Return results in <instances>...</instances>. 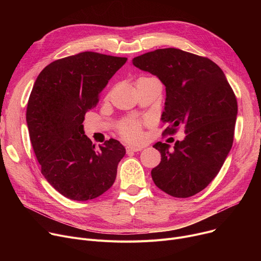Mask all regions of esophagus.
I'll return each instance as SVG.
<instances>
[{"label":"esophagus","mask_w":261,"mask_h":261,"mask_svg":"<svg viewBox=\"0 0 261 261\" xmlns=\"http://www.w3.org/2000/svg\"><path fill=\"white\" fill-rule=\"evenodd\" d=\"M126 150H127V153H130V152H138V151H141V150H143V148H142V147L127 146V147H126Z\"/></svg>","instance_id":"obj_1"}]
</instances>
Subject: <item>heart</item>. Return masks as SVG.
<instances>
[{"mask_svg": "<svg viewBox=\"0 0 261 261\" xmlns=\"http://www.w3.org/2000/svg\"><path fill=\"white\" fill-rule=\"evenodd\" d=\"M119 133L123 139L131 143L141 142L143 138L142 123L140 120L129 118L123 121L119 127Z\"/></svg>", "mask_w": 261, "mask_h": 261, "instance_id": "b5f03b06", "label": "heart"}]
</instances>
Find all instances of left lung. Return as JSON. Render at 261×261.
<instances>
[{
    "label": "left lung",
    "instance_id": "left-lung-1",
    "mask_svg": "<svg viewBox=\"0 0 261 261\" xmlns=\"http://www.w3.org/2000/svg\"><path fill=\"white\" fill-rule=\"evenodd\" d=\"M134 66L156 76L165 86L162 121L186 136L170 146L153 145L161 163L151 170L154 184L166 194L188 198L206 187L220 171L234 140L237 99L223 71L208 58L177 48H161L133 58Z\"/></svg>",
    "mask_w": 261,
    "mask_h": 261
}]
</instances>
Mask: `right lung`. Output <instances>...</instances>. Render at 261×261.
Wrapping results in <instances>:
<instances>
[{
  "label": "right lung",
  "instance_id": "add662e5",
  "mask_svg": "<svg viewBox=\"0 0 261 261\" xmlns=\"http://www.w3.org/2000/svg\"><path fill=\"white\" fill-rule=\"evenodd\" d=\"M126 61L84 51L51 62L35 81L26 110L31 143L46 181L68 199H95L115 181L125 147L110 139L95 148L82 122Z\"/></svg>",
  "mask_w": 261,
  "mask_h": 261
}]
</instances>
